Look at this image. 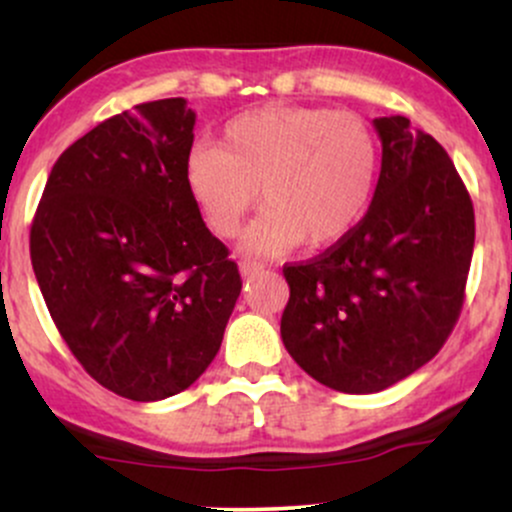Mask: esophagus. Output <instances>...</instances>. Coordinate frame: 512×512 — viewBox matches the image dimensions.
I'll return each mask as SVG.
<instances>
[{
    "label": "esophagus",
    "mask_w": 512,
    "mask_h": 512,
    "mask_svg": "<svg viewBox=\"0 0 512 512\" xmlns=\"http://www.w3.org/2000/svg\"><path fill=\"white\" fill-rule=\"evenodd\" d=\"M262 269H264L262 262H257V260H243V262H240V274H243V276L260 274Z\"/></svg>",
    "instance_id": "34e87169"
}]
</instances>
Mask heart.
I'll use <instances>...</instances> for the list:
<instances>
[{"label": "heart", "mask_w": 512, "mask_h": 512, "mask_svg": "<svg viewBox=\"0 0 512 512\" xmlns=\"http://www.w3.org/2000/svg\"><path fill=\"white\" fill-rule=\"evenodd\" d=\"M380 175L375 129L356 113L310 105H262L228 120L219 146L199 144L182 170L185 190L214 236H236L262 192L264 214L240 248L284 255L327 248L366 214Z\"/></svg>", "instance_id": "obj_1"}]
</instances>
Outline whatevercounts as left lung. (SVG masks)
Listing matches in <instances>:
<instances>
[{
  "label": "left lung",
  "mask_w": 512,
  "mask_h": 512,
  "mask_svg": "<svg viewBox=\"0 0 512 512\" xmlns=\"http://www.w3.org/2000/svg\"><path fill=\"white\" fill-rule=\"evenodd\" d=\"M373 127L383 163L368 214L315 260L284 267L286 351L346 395L385 390L438 354L474 250L472 199L448 151L402 115Z\"/></svg>",
  "instance_id": "8db88e82"
}]
</instances>
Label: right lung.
<instances>
[{
	"label": "right lung",
	"mask_w": 512,
	"mask_h": 512,
	"mask_svg": "<svg viewBox=\"0 0 512 512\" xmlns=\"http://www.w3.org/2000/svg\"><path fill=\"white\" fill-rule=\"evenodd\" d=\"M185 98L134 105L57 158L31 226L52 320L93 380L134 402L187 390L219 354L238 264L185 190Z\"/></svg>",
	"instance_id": "right-lung-1"
}]
</instances>
